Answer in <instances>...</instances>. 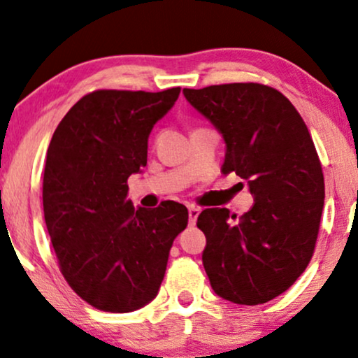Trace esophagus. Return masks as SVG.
Wrapping results in <instances>:
<instances>
[{"mask_svg":"<svg viewBox=\"0 0 358 358\" xmlns=\"http://www.w3.org/2000/svg\"><path fill=\"white\" fill-rule=\"evenodd\" d=\"M198 215H200V210H198L196 206H189L188 208V216H189V224H194L196 223V220H198Z\"/></svg>","mask_w":358,"mask_h":358,"instance_id":"obj_1","label":"esophagus"}]
</instances>
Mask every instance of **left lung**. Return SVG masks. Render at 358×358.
Wrapping results in <instances>:
<instances>
[{
  "label": "left lung",
  "mask_w": 358,
  "mask_h": 358,
  "mask_svg": "<svg viewBox=\"0 0 358 358\" xmlns=\"http://www.w3.org/2000/svg\"><path fill=\"white\" fill-rule=\"evenodd\" d=\"M183 94L223 135L221 171L246 180L255 196L238 221L226 208L198 216L210 284L234 304H264L287 291L314 255L325 196L314 142L291 101L269 85L220 84Z\"/></svg>",
  "instance_id": "left-lung-1"
}]
</instances>
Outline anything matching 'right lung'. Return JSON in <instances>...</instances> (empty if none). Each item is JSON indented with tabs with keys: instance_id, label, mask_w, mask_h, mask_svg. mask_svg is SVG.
<instances>
[{
	"instance_id": "1",
	"label": "right lung",
	"mask_w": 358,
	"mask_h": 358,
	"mask_svg": "<svg viewBox=\"0 0 358 358\" xmlns=\"http://www.w3.org/2000/svg\"><path fill=\"white\" fill-rule=\"evenodd\" d=\"M180 87L162 92L94 90L59 122L48 148L43 206L59 269L80 299L106 312L155 299L188 210L127 200V180L147 165L148 135Z\"/></svg>"
}]
</instances>
